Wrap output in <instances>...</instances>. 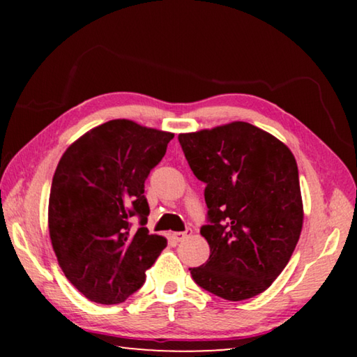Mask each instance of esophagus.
Segmentation results:
<instances>
[{
	"label": "esophagus",
	"instance_id": "1",
	"mask_svg": "<svg viewBox=\"0 0 357 357\" xmlns=\"http://www.w3.org/2000/svg\"><path fill=\"white\" fill-rule=\"evenodd\" d=\"M192 229L187 228L185 231H174L170 234V238L174 241V243H181V241H184L187 236H190Z\"/></svg>",
	"mask_w": 357,
	"mask_h": 357
}]
</instances>
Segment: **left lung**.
<instances>
[{
    "mask_svg": "<svg viewBox=\"0 0 357 357\" xmlns=\"http://www.w3.org/2000/svg\"><path fill=\"white\" fill-rule=\"evenodd\" d=\"M190 170L206 184L211 255L190 268L198 287L227 301L271 287L298 244L302 209L298 164L287 144L243 121L179 134Z\"/></svg>",
    "mask_w": 357,
    "mask_h": 357,
    "instance_id": "obj_1",
    "label": "left lung"
}]
</instances>
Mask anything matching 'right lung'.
Wrapping results in <instances>:
<instances>
[{"instance_id":"1","label":"right lung","mask_w":357,"mask_h":357,"mask_svg":"<svg viewBox=\"0 0 357 357\" xmlns=\"http://www.w3.org/2000/svg\"><path fill=\"white\" fill-rule=\"evenodd\" d=\"M174 134L129 119L98 126L66 149L53 174L48 229L64 275L84 298L121 304L146 280L167 239L144 227V181ZM142 227L130 231V219Z\"/></svg>"}]
</instances>
